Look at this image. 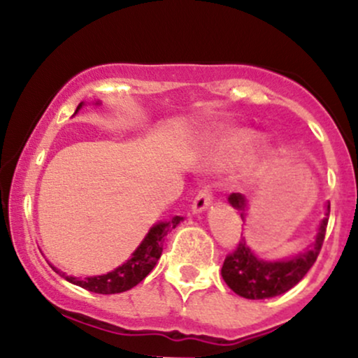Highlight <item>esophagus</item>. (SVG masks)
Instances as JSON below:
<instances>
[{
  "label": "esophagus",
  "instance_id": "1",
  "mask_svg": "<svg viewBox=\"0 0 358 358\" xmlns=\"http://www.w3.org/2000/svg\"><path fill=\"white\" fill-rule=\"evenodd\" d=\"M212 190L208 187H203L202 190H200L199 193H196V196H195V200H193V203H192V210H193V213H200V212H203L205 208L208 207V205L212 203Z\"/></svg>",
  "mask_w": 358,
  "mask_h": 358
}]
</instances>
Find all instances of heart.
Segmentation results:
<instances>
[{
	"instance_id": "1",
	"label": "heart",
	"mask_w": 358,
	"mask_h": 358,
	"mask_svg": "<svg viewBox=\"0 0 358 358\" xmlns=\"http://www.w3.org/2000/svg\"><path fill=\"white\" fill-rule=\"evenodd\" d=\"M254 141H256V134L252 131H234L224 136L217 143L215 151H213L217 165L222 168L237 165L248 156Z\"/></svg>"
}]
</instances>
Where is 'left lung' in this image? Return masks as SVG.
<instances>
[{"instance_id":"8db88e82","label":"left lung","mask_w":358,"mask_h":358,"mask_svg":"<svg viewBox=\"0 0 358 358\" xmlns=\"http://www.w3.org/2000/svg\"><path fill=\"white\" fill-rule=\"evenodd\" d=\"M229 203L234 208L241 210L244 219V210L248 200L242 193H231ZM330 215V203L327 205V217ZM328 219H323L316 234L315 244L305 252L282 261H264L259 259L250 250L245 239H241L234 252L225 257L222 266V278L227 282L236 294L248 299H268L286 293L293 286H296L305 274L315 264L320 250H322L324 232H327Z\"/></svg>"}]
</instances>
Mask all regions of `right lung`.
<instances>
[{
  "instance_id": "add662e5",
  "label": "right lung",
  "mask_w": 358,
  "mask_h": 358,
  "mask_svg": "<svg viewBox=\"0 0 358 358\" xmlns=\"http://www.w3.org/2000/svg\"><path fill=\"white\" fill-rule=\"evenodd\" d=\"M82 108V102L77 106V110ZM76 110V113H77ZM180 220H183L182 217H173L168 222H159V224L153 225L150 229V232L146 234V237L143 239L141 244L138 245V249L131 254V257L127 259L122 266H119L114 271H110L108 274H102V276H90V278H73L67 276L65 273H62L57 268L55 273H59L62 278L67 279L72 285H77L84 289L92 291V293L99 294H116L122 293V291L131 289L141 282L148 274L153 271V268L158 262L159 256L163 252V242H165V236L171 229H175L180 224Z\"/></svg>"
}]
</instances>
